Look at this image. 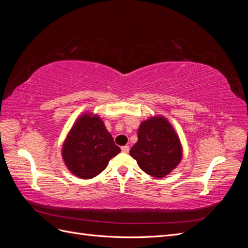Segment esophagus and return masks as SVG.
Wrapping results in <instances>:
<instances>
[{
    "mask_svg": "<svg viewBox=\"0 0 248 248\" xmlns=\"http://www.w3.org/2000/svg\"><path fill=\"white\" fill-rule=\"evenodd\" d=\"M121 150H122V152H124V153H128L129 152V146H123L121 148Z\"/></svg>",
    "mask_w": 248,
    "mask_h": 248,
    "instance_id": "1",
    "label": "esophagus"
}]
</instances>
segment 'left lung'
I'll return each instance as SVG.
<instances>
[{"label": "left lung", "mask_w": 248, "mask_h": 248, "mask_svg": "<svg viewBox=\"0 0 248 248\" xmlns=\"http://www.w3.org/2000/svg\"><path fill=\"white\" fill-rule=\"evenodd\" d=\"M129 153L148 175L162 178L169 175L181 161L182 147L168 120L152 117L141 122L138 131V141Z\"/></svg>", "instance_id": "8db88e82"}]
</instances>
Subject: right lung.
Here are the masks:
<instances>
[{
  "label": "right lung",
  "mask_w": 248,
  "mask_h": 248,
  "mask_svg": "<svg viewBox=\"0 0 248 248\" xmlns=\"http://www.w3.org/2000/svg\"><path fill=\"white\" fill-rule=\"evenodd\" d=\"M120 151L101 119L85 114L78 118L66 138L62 156L73 175L91 179L99 175Z\"/></svg>",
  "instance_id": "right-lung-1"
}]
</instances>
